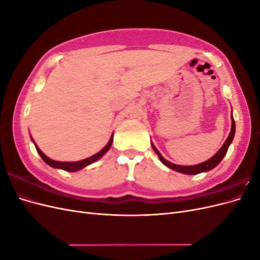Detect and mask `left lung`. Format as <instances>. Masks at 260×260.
Masks as SVG:
<instances>
[{
  "mask_svg": "<svg viewBox=\"0 0 260 260\" xmlns=\"http://www.w3.org/2000/svg\"><path fill=\"white\" fill-rule=\"evenodd\" d=\"M234 133H235V122H234V119H233V116H232V128H231V132L229 137H228V139L225 140L224 144L222 145V147L219 149V151L216 153V155H214L211 157L210 159L204 161L202 164H199V165H194V166H179V165H176V164H172L168 160H166L164 158V157L161 156V154L158 152V149H157L153 144V148L155 153L158 155L160 161L166 165V166L172 170H176L178 172H181V174H185V175H198V174H201V172H204V171H209L211 170L212 168H215L217 165L222 160V158L224 157V155L226 154L228 152V148H229V145L231 144L232 140H233V137H234Z\"/></svg>",
  "mask_w": 260,
  "mask_h": 260,
  "instance_id": "1",
  "label": "left lung"
}]
</instances>
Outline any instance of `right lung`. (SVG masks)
I'll use <instances>...</instances> for the list:
<instances>
[{
    "instance_id": "obj_1",
    "label": "right lung",
    "mask_w": 260,
    "mask_h": 260,
    "mask_svg": "<svg viewBox=\"0 0 260 260\" xmlns=\"http://www.w3.org/2000/svg\"><path fill=\"white\" fill-rule=\"evenodd\" d=\"M34 141V140H32ZM35 143V141H34ZM112 143H113V136L111 138V140H109V142L107 143V145L103 148L101 149V151L99 153H96L95 155H93L91 157H89V158H85L83 160H80V161H75V162H64V161H56V160H53V159H50L48 156H45L40 149H39V147L36 145V148L37 151L39 153V155L41 156V158L49 165V166L51 167H54V168H59V169H62V170H66V171H77V170H80L82 168H84L85 166H88V165L96 161L99 158H101L102 156H103L109 148H111L112 146Z\"/></svg>"
}]
</instances>
